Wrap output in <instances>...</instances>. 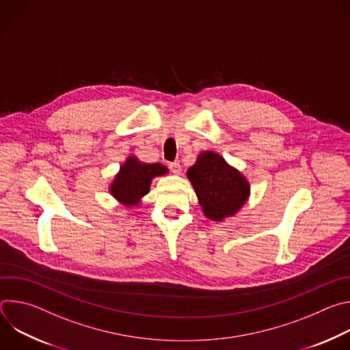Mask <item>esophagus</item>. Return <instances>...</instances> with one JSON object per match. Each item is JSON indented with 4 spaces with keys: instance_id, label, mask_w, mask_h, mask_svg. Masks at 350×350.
<instances>
[{
    "instance_id": "1",
    "label": "esophagus",
    "mask_w": 350,
    "mask_h": 350,
    "mask_svg": "<svg viewBox=\"0 0 350 350\" xmlns=\"http://www.w3.org/2000/svg\"><path fill=\"white\" fill-rule=\"evenodd\" d=\"M169 169H170V172L174 173V174H180V172H181V166H180L178 162H172V163H169Z\"/></svg>"
}]
</instances>
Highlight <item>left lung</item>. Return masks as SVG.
<instances>
[{
	"label": "left lung",
	"mask_w": 350,
	"mask_h": 350,
	"mask_svg": "<svg viewBox=\"0 0 350 350\" xmlns=\"http://www.w3.org/2000/svg\"><path fill=\"white\" fill-rule=\"evenodd\" d=\"M205 216L223 221L234 216L247 201L249 183L223 157L205 151L187 172Z\"/></svg>",
	"instance_id": "left-lung-1"
}]
</instances>
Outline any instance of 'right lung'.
<instances>
[{
	"instance_id": "obj_1",
	"label": "right lung",
	"mask_w": 350,
	"mask_h": 350,
	"mask_svg": "<svg viewBox=\"0 0 350 350\" xmlns=\"http://www.w3.org/2000/svg\"><path fill=\"white\" fill-rule=\"evenodd\" d=\"M167 167L161 163H142L135 157H129L120 166L109 191L120 204L134 206L149 192L152 178L167 174Z\"/></svg>"
}]
</instances>
